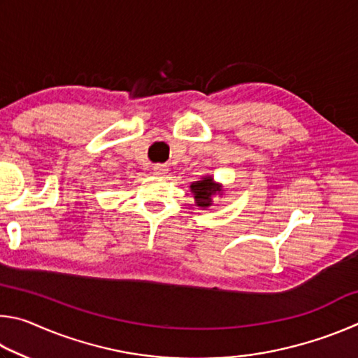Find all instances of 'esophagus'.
<instances>
[{
	"label": "esophagus",
	"instance_id": "esophagus-1",
	"mask_svg": "<svg viewBox=\"0 0 358 358\" xmlns=\"http://www.w3.org/2000/svg\"><path fill=\"white\" fill-rule=\"evenodd\" d=\"M153 171H155L156 175H166L169 169H167L166 164H155L153 166Z\"/></svg>",
	"mask_w": 358,
	"mask_h": 358
}]
</instances>
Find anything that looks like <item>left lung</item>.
<instances>
[{"label":"left lung","instance_id":"left-lung-1","mask_svg":"<svg viewBox=\"0 0 358 358\" xmlns=\"http://www.w3.org/2000/svg\"><path fill=\"white\" fill-rule=\"evenodd\" d=\"M191 191L194 192V199H196L197 207H208L211 203V196L216 191H220V187H216L213 183V178L205 177L202 181L191 185Z\"/></svg>","mask_w":358,"mask_h":358}]
</instances>
